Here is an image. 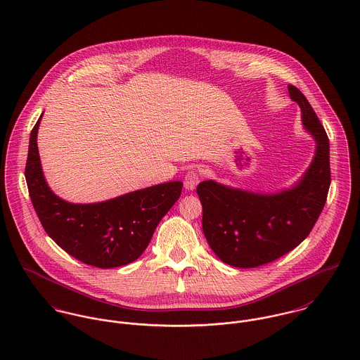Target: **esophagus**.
I'll use <instances>...</instances> for the list:
<instances>
[{
  "label": "esophagus",
  "mask_w": 360,
  "mask_h": 360,
  "mask_svg": "<svg viewBox=\"0 0 360 360\" xmlns=\"http://www.w3.org/2000/svg\"><path fill=\"white\" fill-rule=\"evenodd\" d=\"M200 179H201V176H200V172L198 170H190L187 174H186V177H184V187H186V190H188V191H193V190H195V187L198 186V183H200Z\"/></svg>",
  "instance_id": "obj_1"
}]
</instances>
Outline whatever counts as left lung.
I'll return each instance as SVG.
<instances>
[{
	"instance_id": "left-lung-1",
	"label": "left lung",
	"mask_w": 360,
	"mask_h": 360,
	"mask_svg": "<svg viewBox=\"0 0 360 360\" xmlns=\"http://www.w3.org/2000/svg\"><path fill=\"white\" fill-rule=\"evenodd\" d=\"M288 93L316 141L313 160L301 180L276 194L231 188L213 180L197 187L206 241L216 257L234 267H257L292 251L308 237L327 200L331 183L327 133L307 97L292 84Z\"/></svg>"
}]
</instances>
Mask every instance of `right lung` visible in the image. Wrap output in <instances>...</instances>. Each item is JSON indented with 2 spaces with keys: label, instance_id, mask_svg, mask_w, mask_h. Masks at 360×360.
<instances>
[{
  "label": "right lung",
  "instance_id": "1",
  "mask_svg": "<svg viewBox=\"0 0 360 360\" xmlns=\"http://www.w3.org/2000/svg\"><path fill=\"white\" fill-rule=\"evenodd\" d=\"M40 119L30 133L25 176L46 233L69 255L100 269L139 259L162 217L179 200L183 183L169 181L97 204L63 201L52 193L41 170L37 148Z\"/></svg>",
  "mask_w": 360,
  "mask_h": 360
}]
</instances>
